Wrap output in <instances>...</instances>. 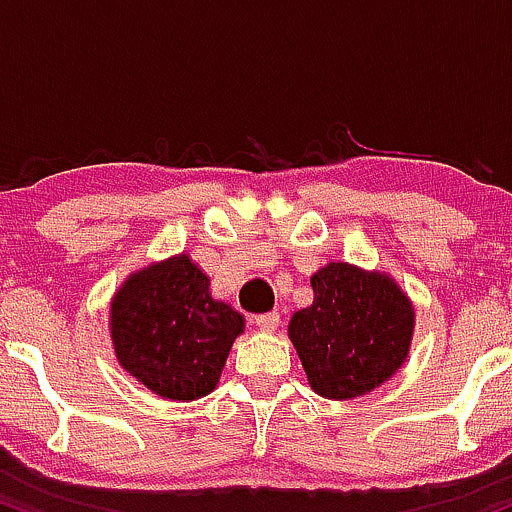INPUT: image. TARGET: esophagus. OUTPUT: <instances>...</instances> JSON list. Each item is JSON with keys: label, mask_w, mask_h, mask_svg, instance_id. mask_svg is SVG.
I'll list each match as a JSON object with an SVG mask.
<instances>
[{"label": "esophagus", "mask_w": 512, "mask_h": 512, "mask_svg": "<svg viewBox=\"0 0 512 512\" xmlns=\"http://www.w3.org/2000/svg\"><path fill=\"white\" fill-rule=\"evenodd\" d=\"M254 324H256L261 331H275V329H278V324H280V314H278V312L256 314Z\"/></svg>", "instance_id": "34e87169"}]
</instances>
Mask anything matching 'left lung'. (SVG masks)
<instances>
[{
    "mask_svg": "<svg viewBox=\"0 0 512 512\" xmlns=\"http://www.w3.org/2000/svg\"><path fill=\"white\" fill-rule=\"evenodd\" d=\"M314 302L292 314L290 341L309 384L329 399L372 392L409 353L413 309L392 278L348 263L312 275Z\"/></svg>",
    "mask_w": 512,
    "mask_h": 512,
    "instance_id": "8db88e82",
    "label": "left lung"
}]
</instances>
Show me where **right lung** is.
<instances>
[{
	"instance_id": "add662e5",
	"label": "right lung",
	"mask_w": 512,
	"mask_h": 512,
	"mask_svg": "<svg viewBox=\"0 0 512 512\" xmlns=\"http://www.w3.org/2000/svg\"><path fill=\"white\" fill-rule=\"evenodd\" d=\"M241 331L244 317L212 300L208 275L186 254L130 275L111 304L120 365L166 399L212 392Z\"/></svg>"
}]
</instances>
